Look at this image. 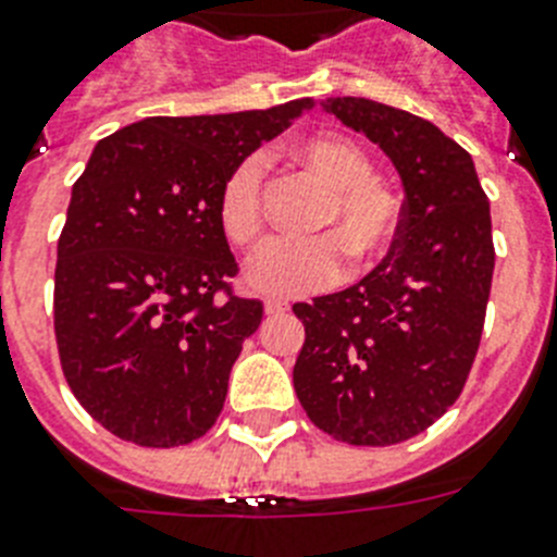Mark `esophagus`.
Segmentation results:
<instances>
[{
	"label": "esophagus",
	"mask_w": 557,
	"mask_h": 557,
	"mask_svg": "<svg viewBox=\"0 0 557 557\" xmlns=\"http://www.w3.org/2000/svg\"><path fill=\"white\" fill-rule=\"evenodd\" d=\"M287 304H282V301H264V312L270 314V318H273V314H284L287 312Z\"/></svg>",
	"instance_id": "obj_1"
}]
</instances>
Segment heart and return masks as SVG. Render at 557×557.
Returning a JSON list of instances; mask_svg holds the SVG:
<instances>
[{
	"mask_svg": "<svg viewBox=\"0 0 557 557\" xmlns=\"http://www.w3.org/2000/svg\"><path fill=\"white\" fill-rule=\"evenodd\" d=\"M289 161L326 189L309 231L314 239L282 243L248 268V287L273 298L329 289L346 278V260L371 268L387 253L401 223V200L373 175V161L346 136H312L289 147ZM218 225L234 248L253 253L268 236L264 166L259 156L236 161L214 203Z\"/></svg>",
	"mask_w": 557,
	"mask_h": 557,
	"instance_id": "heart-1",
	"label": "heart"
}]
</instances>
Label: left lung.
<instances>
[{"instance_id": "1", "label": "left lung", "mask_w": 557, "mask_h": 557, "mask_svg": "<svg viewBox=\"0 0 557 557\" xmlns=\"http://www.w3.org/2000/svg\"><path fill=\"white\" fill-rule=\"evenodd\" d=\"M323 108L391 156L405 203L376 270L293 307L307 334L293 385L334 441L393 446L435 424L466 387L494 278L491 206L469 152L432 122L366 97Z\"/></svg>"}]
</instances>
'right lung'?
Instances as JSON below:
<instances>
[{"instance_id": "add662e5", "label": "right lung", "mask_w": 557, "mask_h": 557, "mask_svg": "<svg viewBox=\"0 0 557 557\" xmlns=\"http://www.w3.org/2000/svg\"><path fill=\"white\" fill-rule=\"evenodd\" d=\"M312 108L150 116L97 141L58 239L55 343L83 410L122 441L184 446L223 412L264 309L231 287L220 184Z\"/></svg>"}]
</instances>
